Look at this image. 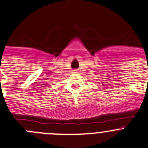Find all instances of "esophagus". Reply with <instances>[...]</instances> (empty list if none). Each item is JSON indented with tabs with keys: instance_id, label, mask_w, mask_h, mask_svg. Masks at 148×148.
<instances>
[{
	"instance_id": "esophagus-1",
	"label": "esophagus",
	"mask_w": 148,
	"mask_h": 148,
	"mask_svg": "<svg viewBox=\"0 0 148 148\" xmlns=\"http://www.w3.org/2000/svg\"><path fill=\"white\" fill-rule=\"evenodd\" d=\"M72 72L74 73V74H77V73H78V71H77V69H75V70H73Z\"/></svg>"
}]
</instances>
